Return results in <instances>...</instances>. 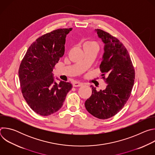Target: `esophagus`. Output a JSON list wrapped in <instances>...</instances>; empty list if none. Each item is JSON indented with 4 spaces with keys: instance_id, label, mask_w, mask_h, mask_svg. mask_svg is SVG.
Returning a JSON list of instances; mask_svg holds the SVG:
<instances>
[{
    "instance_id": "obj_1",
    "label": "esophagus",
    "mask_w": 155,
    "mask_h": 155,
    "mask_svg": "<svg viewBox=\"0 0 155 155\" xmlns=\"http://www.w3.org/2000/svg\"><path fill=\"white\" fill-rule=\"evenodd\" d=\"M83 83L81 82H78V81H75L74 83H73V86L74 87H79V86H83Z\"/></svg>"
}]
</instances>
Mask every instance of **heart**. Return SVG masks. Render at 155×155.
I'll use <instances>...</instances> for the list:
<instances>
[{"mask_svg": "<svg viewBox=\"0 0 155 155\" xmlns=\"http://www.w3.org/2000/svg\"><path fill=\"white\" fill-rule=\"evenodd\" d=\"M91 47H97V43L96 41H90V40L86 41L83 43V48H91Z\"/></svg>", "mask_w": 155, "mask_h": 155, "instance_id": "b5f03b06", "label": "heart"}]
</instances>
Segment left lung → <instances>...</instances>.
I'll return each instance as SVG.
<instances>
[{
    "label": "left lung",
    "mask_w": 155,
    "mask_h": 155,
    "mask_svg": "<svg viewBox=\"0 0 155 155\" xmlns=\"http://www.w3.org/2000/svg\"><path fill=\"white\" fill-rule=\"evenodd\" d=\"M104 43V53L100 65L101 75L108 84L104 90L92 87V94L84 103L87 111L102 120L118 113L130 97L135 71L130 57L123 44L116 37L101 29H95ZM107 77L104 78V74Z\"/></svg>",
    "instance_id": "obj_1"
}]
</instances>
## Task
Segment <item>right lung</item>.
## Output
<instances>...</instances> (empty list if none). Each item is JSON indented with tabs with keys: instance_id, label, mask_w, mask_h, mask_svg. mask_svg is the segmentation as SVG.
<instances>
[{
	"instance_id": "obj_1",
	"label": "right lung",
	"mask_w": 155,
	"mask_h": 155,
	"mask_svg": "<svg viewBox=\"0 0 155 155\" xmlns=\"http://www.w3.org/2000/svg\"><path fill=\"white\" fill-rule=\"evenodd\" d=\"M72 29H59L40 37L21 62L18 75L22 93L29 106L40 115L58 111L72 87L69 82L60 81L58 84L53 74L54 65L64 54L66 35Z\"/></svg>"
}]
</instances>
